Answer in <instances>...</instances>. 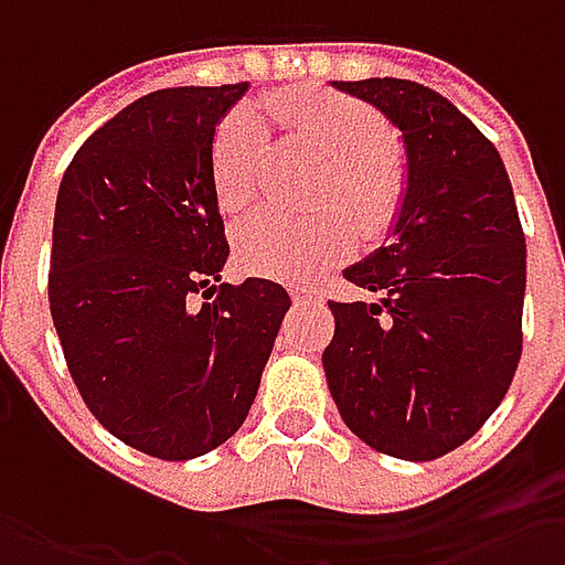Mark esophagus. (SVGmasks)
I'll use <instances>...</instances> for the list:
<instances>
[{
	"label": "esophagus",
	"instance_id": "obj_1",
	"mask_svg": "<svg viewBox=\"0 0 565 565\" xmlns=\"http://www.w3.org/2000/svg\"><path fill=\"white\" fill-rule=\"evenodd\" d=\"M292 301H295V305H311V301H317V298L311 292H298V289H295Z\"/></svg>",
	"mask_w": 565,
	"mask_h": 565
}]
</instances>
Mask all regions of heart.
I'll return each mask as SVG.
<instances>
[{
	"instance_id": "b5f03b06",
	"label": "heart",
	"mask_w": 565,
	"mask_h": 565,
	"mask_svg": "<svg viewBox=\"0 0 565 565\" xmlns=\"http://www.w3.org/2000/svg\"><path fill=\"white\" fill-rule=\"evenodd\" d=\"M270 109L333 166L323 204L339 201L349 206L364 235H380L393 223L405 194V175L396 150H390V131L371 106L327 90H289L273 97ZM264 157L267 125L250 106H235L223 116L210 147V172L223 210H245L260 194ZM232 245L242 270L301 279L345 257L355 245V226L339 210L320 220L260 210L238 223Z\"/></svg>"
}]
</instances>
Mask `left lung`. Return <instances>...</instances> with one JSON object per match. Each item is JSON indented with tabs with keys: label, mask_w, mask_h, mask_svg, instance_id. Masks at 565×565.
Returning <instances> with one entry per match:
<instances>
[{
	"label": "left lung",
	"mask_w": 565,
	"mask_h": 565,
	"mask_svg": "<svg viewBox=\"0 0 565 565\" xmlns=\"http://www.w3.org/2000/svg\"><path fill=\"white\" fill-rule=\"evenodd\" d=\"M390 121L405 194L386 242L342 276L377 301H330L323 374L345 427L377 452L430 462L493 415L522 355L525 235L497 147L437 90L330 81Z\"/></svg>",
	"instance_id": "obj_1"
}]
</instances>
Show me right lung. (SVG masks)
<instances>
[{
    "mask_svg": "<svg viewBox=\"0 0 565 565\" xmlns=\"http://www.w3.org/2000/svg\"><path fill=\"white\" fill-rule=\"evenodd\" d=\"M248 94L169 87L81 143L53 220L50 311L81 399L147 456H204L245 424L289 292L220 282L226 228L210 172L220 121ZM211 301L193 305V295Z\"/></svg>",
    "mask_w": 565,
    "mask_h": 565,
    "instance_id": "right-lung-1",
    "label": "right lung"
}]
</instances>
